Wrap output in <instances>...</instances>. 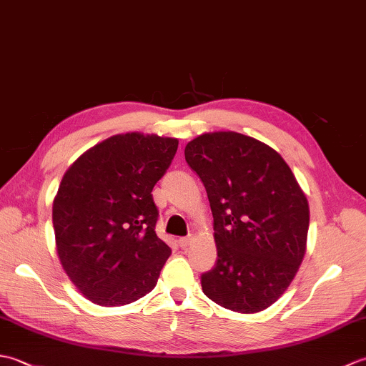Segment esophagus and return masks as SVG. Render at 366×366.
Here are the masks:
<instances>
[{"label": "esophagus", "instance_id": "1", "mask_svg": "<svg viewBox=\"0 0 366 366\" xmlns=\"http://www.w3.org/2000/svg\"><path fill=\"white\" fill-rule=\"evenodd\" d=\"M177 242H179V247L185 248V247H187V245L190 244V236H189V237H181V239L177 240Z\"/></svg>", "mask_w": 366, "mask_h": 366}]
</instances>
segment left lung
Instances as JSON below:
<instances>
[{
	"label": "left lung",
	"mask_w": 366,
	"mask_h": 366,
	"mask_svg": "<svg viewBox=\"0 0 366 366\" xmlns=\"http://www.w3.org/2000/svg\"><path fill=\"white\" fill-rule=\"evenodd\" d=\"M214 217L215 266L201 275L220 307L258 313L299 270L310 223L308 201L277 151L237 132L204 134L185 146Z\"/></svg>",
	"instance_id": "left-lung-1"
}]
</instances>
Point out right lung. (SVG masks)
Returning <instances> with one entry per match:
<instances>
[{"label":"right lung","instance_id":"1","mask_svg":"<svg viewBox=\"0 0 366 366\" xmlns=\"http://www.w3.org/2000/svg\"><path fill=\"white\" fill-rule=\"evenodd\" d=\"M176 138L116 135L66 171L53 201L56 250L91 302L127 305L157 285L171 248L155 234L152 189L177 151Z\"/></svg>","mask_w":366,"mask_h":366}]
</instances>
